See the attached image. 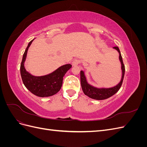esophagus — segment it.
Instances as JSON below:
<instances>
[{
  "label": "esophagus",
  "mask_w": 147,
  "mask_h": 147,
  "mask_svg": "<svg viewBox=\"0 0 147 147\" xmlns=\"http://www.w3.org/2000/svg\"><path fill=\"white\" fill-rule=\"evenodd\" d=\"M80 61L79 59H75L74 60H73L72 63V65L76 66V65H78L80 64Z\"/></svg>",
  "instance_id": "esophagus-1"
}]
</instances>
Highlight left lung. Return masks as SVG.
Wrapping results in <instances>:
<instances>
[{"label": "left lung", "instance_id": "1", "mask_svg": "<svg viewBox=\"0 0 147 147\" xmlns=\"http://www.w3.org/2000/svg\"><path fill=\"white\" fill-rule=\"evenodd\" d=\"M114 49L117 50L119 53V59L121 64V70H122V77L120 82L113 88H97L96 87L92 86L88 84L86 78L84 75V72L82 70L80 71V81H81V86L82 90L84 92V94L88 96L90 98L94 99L96 100H104L109 98V97L112 96L114 95L115 93L117 92V91L119 90L120 87L121 86V84L123 83L124 72H125V67H124V65L123 64V61L122 59V56L121 55V53L119 50L118 47H113Z\"/></svg>", "mask_w": 147, "mask_h": 147}]
</instances>
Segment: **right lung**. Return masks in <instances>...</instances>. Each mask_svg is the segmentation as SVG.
I'll return each instance as SVG.
<instances>
[{"label": "right lung", "mask_w": 147, "mask_h": 147, "mask_svg": "<svg viewBox=\"0 0 147 147\" xmlns=\"http://www.w3.org/2000/svg\"><path fill=\"white\" fill-rule=\"evenodd\" d=\"M33 40L29 43L21 61L20 72L22 80L26 88L35 96L42 97L53 96L61 90L63 77L67 70L72 67V65L70 64L64 65L53 72L44 76H33L26 70L24 65L28 48Z\"/></svg>", "instance_id": "right-lung-1"}]
</instances>
